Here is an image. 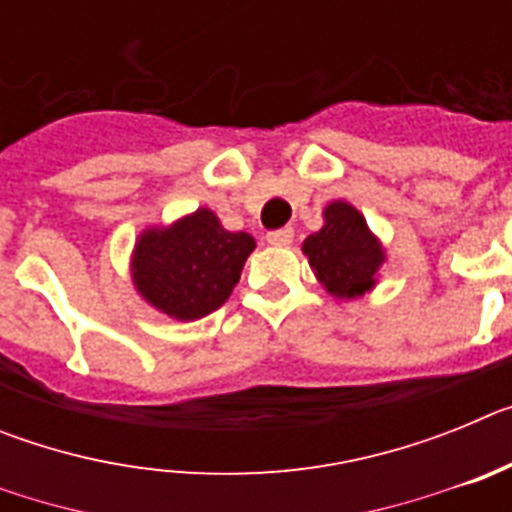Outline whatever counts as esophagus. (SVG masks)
<instances>
[{"mask_svg":"<svg viewBox=\"0 0 512 512\" xmlns=\"http://www.w3.org/2000/svg\"><path fill=\"white\" fill-rule=\"evenodd\" d=\"M266 241H269L271 246H289V243L295 241V230L292 228L271 230V233H266Z\"/></svg>","mask_w":512,"mask_h":512,"instance_id":"34e87169","label":"esophagus"}]
</instances>
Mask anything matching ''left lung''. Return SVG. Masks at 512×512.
<instances>
[{"mask_svg":"<svg viewBox=\"0 0 512 512\" xmlns=\"http://www.w3.org/2000/svg\"><path fill=\"white\" fill-rule=\"evenodd\" d=\"M323 217L325 225L307 235L302 251L328 295L354 300L377 284L384 248L354 205L330 202Z\"/></svg>","mask_w":512,"mask_h":512,"instance_id":"obj_1","label":"left lung"}]
</instances>
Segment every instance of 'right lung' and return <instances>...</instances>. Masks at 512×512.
Segmentation results:
<instances>
[{
    "label": "right lung",
    "instance_id": "1",
    "mask_svg": "<svg viewBox=\"0 0 512 512\" xmlns=\"http://www.w3.org/2000/svg\"><path fill=\"white\" fill-rule=\"evenodd\" d=\"M256 248L248 233H230L200 207L169 228H148L133 248L138 295L176 320H200L223 305Z\"/></svg>",
    "mask_w": 512,
    "mask_h": 512
}]
</instances>
